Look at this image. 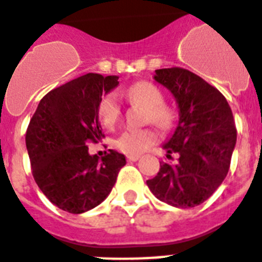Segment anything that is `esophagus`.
Wrapping results in <instances>:
<instances>
[{"label":"esophagus","mask_w":262,"mask_h":262,"mask_svg":"<svg viewBox=\"0 0 262 262\" xmlns=\"http://www.w3.org/2000/svg\"><path fill=\"white\" fill-rule=\"evenodd\" d=\"M140 160V156H127V161H137Z\"/></svg>","instance_id":"esophagus-1"}]
</instances>
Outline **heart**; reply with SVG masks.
I'll list each match as a JSON object with an SVG mask.
<instances>
[{
	"mask_svg": "<svg viewBox=\"0 0 262 262\" xmlns=\"http://www.w3.org/2000/svg\"><path fill=\"white\" fill-rule=\"evenodd\" d=\"M125 97L132 104L141 105L146 107L145 122H153L158 127H166L170 122V113L162 102L161 90L155 83L149 81H138L129 86L125 92ZM98 117L102 125L109 129L117 125L121 117V105L117 96L107 93L102 96L98 102ZM158 136L153 129H138V130H126L116 140V146L125 155L137 156L144 153L151 145H155Z\"/></svg>",
	"mask_w": 262,
	"mask_h": 262,
	"instance_id": "1",
	"label": "heart"
}]
</instances>
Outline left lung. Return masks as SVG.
I'll use <instances>...</instances> for the list:
<instances>
[{
  "mask_svg": "<svg viewBox=\"0 0 262 262\" xmlns=\"http://www.w3.org/2000/svg\"><path fill=\"white\" fill-rule=\"evenodd\" d=\"M173 94L179 121L162 145L166 157L160 172L146 185L160 201L176 208H194L223 184L236 146L232 109L223 94L201 77L182 68L157 69L153 77Z\"/></svg>",
  "mask_w": 262,
  "mask_h": 262,
  "instance_id": "left-lung-1",
  "label": "left lung"
}]
</instances>
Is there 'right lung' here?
<instances>
[{"mask_svg": "<svg viewBox=\"0 0 262 262\" xmlns=\"http://www.w3.org/2000/svg\"><path fill=\"white\" fill-rule=\"evenodd\" d=\"M118 76L88 73L50 90L39 101L26 130L33 177L52 204L80 214L93 209L112 192L125 156L109 150L89 155L88 141L105 137L98 102L118 85Z\"/></svg>", "mask_w": 262, "mask_h": 262, "instance_id": "add662e5", "label": "right lung"}]
</instances>
